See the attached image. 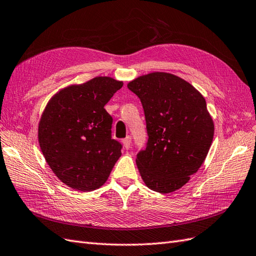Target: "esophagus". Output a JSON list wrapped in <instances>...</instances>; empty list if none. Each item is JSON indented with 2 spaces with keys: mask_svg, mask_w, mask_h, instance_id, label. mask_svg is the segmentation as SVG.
<instances>
[{
  "mask_svg": "<svg viewBox=\"0 0 256 256\" xmlns=\"http://www.w3.org/2000/svg\"><path fill=\"white\" fill-rule=\"evenodd\" d=\"M122 144H123L124 148H126V149H130V144H132V137H130V136H126V138H124V140H122Z\"/></svg>",
  "mask_w": 256,
  "mask_h": 256,
  "instance_id": "34e87169",
  "label": "esophagus"
}]
</instances>
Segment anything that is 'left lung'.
<instances>
[{
  "label": "left lung",
  "mask_w": 256,
  "mask_h": 256,
  "mask_svg": "<svg viewBox=\"0 0 256 256\" xmlns=\"http://www.w3.org/2000/svg\"><path fill=\"white\" fill-rule=\"evenodd\" d=\"M138 96L148 142L136 164L146 186L168 194L184 186L204 162L214 122L204 97L190 83L168 72H152L128 84Z\"/></svg>",
  "instance_id": "1"
}]
</instances>
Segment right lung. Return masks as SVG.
<instances>
[{
  "label": "right lung",
  "mask_w": 256,
  "mask_h": 256,
  "mask_svg": "<svg viewBox=\"0 0 256 256\" xmlns=\"http://www.w3.org/2000/svg\"><path fill=\"white\" fill-rule=\"evenodd\" d=\"M122 86V81L96 76L57 92L45 107L38 144L52 171L68 187H102L121 156V144L111 138L112 118L104 107Z\"/></svg>",
  "instance_id": "obj_1"
}]
</instances>
